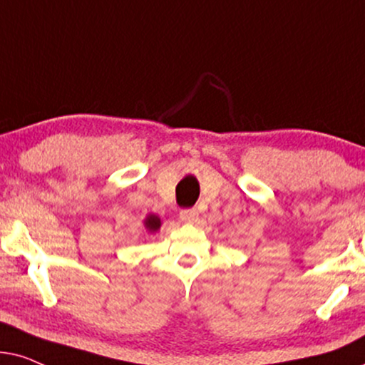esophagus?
I'll return each instance as SVG.
<instances>
[{
    "mask_svg": "<svg viewBox=\"0 0 365 365\" xmlns=\"http://www.w3.org/2000/svg\"><path fill=\"white\" fill-rule=\"evenodd\" d=\"M197 218H198V212L195 210V208H187V210L180 212V220L185 222V223L197 222Z\"/></svg>",
    "mask_w": 365,
    "mask_h": 365,
    "instance_id": "34e87169",
    "label": "esophagus"
}]
</instances>
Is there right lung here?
Masks as SVG:
<instances>
[{
  "mask_svg": "<svg viewBox=\"0 0 365 365\" xmlns=\"http://www.w3.org/2000/svg\"><path fill=\"white\" fill-rule=\"evenodd\" d=\"M143 225L150 233H155V232L160 230V227H162V220H160V217L153 215V213H150V215H147V218L143 220Z\"/></svg>",
  "mask_w": 365,
  "mask_h": 365,
  "instance_id": "add662e5",
  "label": "right lung"
}]
</instances>
